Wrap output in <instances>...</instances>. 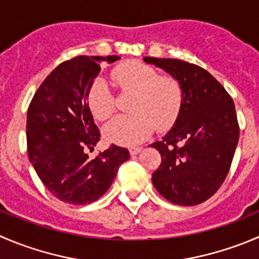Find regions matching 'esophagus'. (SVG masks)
Wrapping results in <instances>:
<instances>
[{"label": "esophagus", "instance_id": "obj_1", "mask_svg": "<svg viewBox=\"0 0 259 259\" xmlns=\"http://www.w3.org/2000/svg\"><path fill=\"white\" fill-rule=\"evenodd\" d=\"M140 150H142V148H140V147H132V148H129L130 155H137L138 153L140 152Z\"/></svg>", "mask_w": 259, "mask_h": 259}]
</instances>
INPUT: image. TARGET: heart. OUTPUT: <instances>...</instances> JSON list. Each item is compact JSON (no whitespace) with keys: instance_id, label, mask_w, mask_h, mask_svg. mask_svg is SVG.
Wrapping results in <instances>:
<instances>
[{"instance_id":"1","label":"heart","mask_w":259,"mask_h":259,"mask_svg":"<svg viewBox=\"0 0 259 259\" xmlns=\"http://www.w3.org/2000/svg\"><path fill=\"white\" fill-rule=\"evenodd\" d=\"M111 81L121 92L133 94L129 116H117L102 129L105 140L117 145H134L147 139L153 130L175 124L183 104L181 82L145 63H122L112 71ZM87 105L95 119L105 121L115 112V99L106 81L96 78L87 92Z\"/></svg>"}]
</instances>
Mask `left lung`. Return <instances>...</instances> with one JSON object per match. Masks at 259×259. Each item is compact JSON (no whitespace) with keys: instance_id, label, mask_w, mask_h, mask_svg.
I'll list each match as a JSON object with an SVG mask.
<instances>
[{"instance_id":"1","label":"left lung","mask_w":259,"mask_h":259,"mask_svg":"<svg viewBox=\"0 0 259 259\" xmlns=\"http://www.w3.org/2000/svg\"><path fill=\"white\" fill-rule=\"evenodd\" d=\"M181 82L183 104L172 129L150 144L162 163L153 173L158 192L181 206H193L224 182L239 140L235 106L224 87L196 64L170 58L144 57Z\"/></svg>"}]
</instances>
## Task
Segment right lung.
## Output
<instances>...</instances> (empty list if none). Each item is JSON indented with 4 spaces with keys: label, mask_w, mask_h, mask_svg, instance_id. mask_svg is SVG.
<instances>
[{
    "label": "right lung",
    "mask_w": 259,
    "mask_h": 259,
    "mask_svg": "<svg viewBox=\"0 0 259 259\" xmlns=\"http://www.w3.org/2000/svg\"><path fill=\"white\" fill-rule=\"evenodd\" d=\"M117 55H79L59 66L44 79L30 102L26 120L29 160L45 187L60 201L87 205L111 186L127 149L112 144L90 159L100 132L87 105V92L101 71V62Z\"/></svg>",
    "instance_id": "1"
}]
</instances>
